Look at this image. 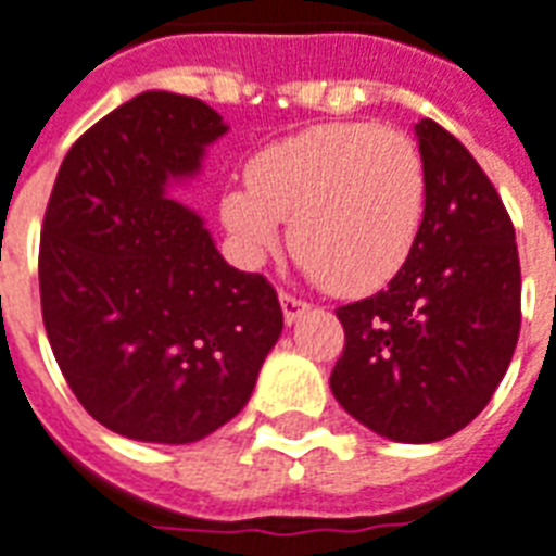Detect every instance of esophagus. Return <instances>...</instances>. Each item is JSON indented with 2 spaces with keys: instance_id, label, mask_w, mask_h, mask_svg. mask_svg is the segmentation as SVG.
<instances>
[{
  "instance_id": "obj_1",
  "label": "esophagus",
  "mask_w": 556,
  "mask_h": 556,
  "mask_svg": "<svg viewBox=\"0 0 556 556\" xmlns=\"http://www.w3.org/2000/svg\"><path fill=\"white\" fill-rule=\"evenodd\" d=\"M278 299H281L283 323H287V325H293L295 319H299V316H302V313L311 307V304L304 302V299H299V295H293V293H281Z\"/></svg>"
}]
</instances>
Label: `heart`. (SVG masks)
<instances>
[{"label":"heart","mask_w":556,"mask_h":556,"mask_svg":"<svg viewBox=\"0 0 556 556\" xmlns=\"http://www.w3.org/2000/svg\"><path fill=\"white\" fill-rule=\"evenodd\" d=\"M243 187L223 195V223L249 261L281 245L340 295L381 290L419 240L425 157L410 135L378 123H323L254 154Z\"/></svg>","instance_id":"obj_1"}]
</instances>
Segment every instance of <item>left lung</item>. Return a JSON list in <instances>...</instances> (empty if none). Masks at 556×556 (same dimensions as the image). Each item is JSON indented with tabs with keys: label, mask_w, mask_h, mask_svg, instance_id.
I'll list each match as a JSON object with an SVG mask.
<instances>
[{
	"label": "left lung",
	"mask_w": 556,
	"mask_h": 556,
	"mask_svg": "<svg viewBox=\"0 0 556 556\" xmlns=\"http://www.w3.org/2000/svg\"><path fill=\"white\" fill-rule=\"evenodd\" d=\"M428 173L419 240L387 290L337 307V402L395 442H437L490 404L521 325L516 231L481 164L433 119L416 125Z\"/></svg>",
	"instance_id": "left-lung-1"
}]
</instances>
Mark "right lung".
Listing matches in <instances>:
<instances>
[{
	"instance_id": "obj_1",
	"label": "right lung",
	"mask_w": 556,
	"mask_h": 556,
	"mask_svg": "<svg viewBox=\"0 0 556 556\" xmlns=\"http://www.w3.org/2000/svg\"><path fill=\"white\" fill-rule=\"evenodd\" d=\"M225 131L202 99L135 96L75 140L46 204V337L81 407L128 440L184 445L223 428L281 337L273 283L228 266L166 195Z\"/></svg>"
}]
</instances>
